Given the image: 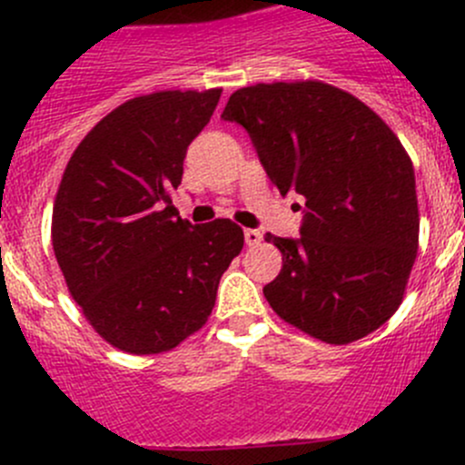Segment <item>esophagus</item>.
<instances>
[{"instance_id": "esophagus-1", "label": "esophagus", "mask_w": 465, "mask_h": 465, "mask_svg": "<svg viewBox=\"0 0 465 465\" xmlns=\"http://www.w3.org/2000/svg\"><path fill=\"white\" fill-rule=\"evenodd\" d=\"M262 241V233L259 232V229H245V242L250 247L259 245V242Z\"/></svg>"}]
</instances>
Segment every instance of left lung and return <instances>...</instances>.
<instances>
[{
  "label": "left lung",
  "mask_w": 465,
  "mask_h": 465,
  "mask_svg": "<svg viewBox=\"0 0 465 465\" xmlns=\"http://www.w3.org/2000/svg\"><path fill=\"white\" fill-rule=\"evenodd\" d=\"M281 195L306 200L299 238L267 233L283 267L262 288L272 311L328 344H349L398 311L419 250L411 159L389 125L320 81L259 83L229 96Z\"/></svg>",
  "instance_id": "1"
}]
</instances>
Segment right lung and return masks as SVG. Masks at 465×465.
<instances>
[{"label": "right lung", "instance_id": "obj_1", "mask_svg": "<svg viewBox=\"0 0 465 465\" xmlns=\"http://www.w3.org/2000/svg\"><path fill=\"white\" fill-rule=\"evenodd\" d=\"M223 89L154 92L98 121L64 168L55 261L94 331L134 355L171 351L209 320L220 276L242 250L227 218L182 220L171 189Z\"/></svg>", "mask_w": 465, "mask_h": 465}]
</instances>
